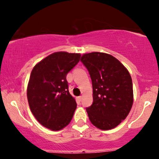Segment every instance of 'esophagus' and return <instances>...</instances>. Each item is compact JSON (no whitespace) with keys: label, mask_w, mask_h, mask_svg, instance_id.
<instances>
[{"label":"esophagus","mask_w":159,"mask_h":159,"mask_svg":"<svg viewBox=\"0 0 159 159\" xmlns=\"http://www.w3.org/2000/svg\"><path fill=\"white\" fill-rule=\"evenodd\" d=\"M82 96H79V97H78L77 98H78V100H79V101H81V100H82Z\"/></svg>","instance_id":"34e87169"}]
</instances>
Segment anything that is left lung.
Returning a JSON list of instances; mask_svg holds the SVG:
<instances>
[{
  "label": "left lung",
  "instance_id": "8db88e82",
  "mask_svg": "<svg viewBox=\"0 0 159 159\" xmlns=\"http://www.w3.org/2000/svg\"><path fill=\"white\" fill-rule=\"evenodd\" d=\"M80 61L92 80L93 101L86 108L90 121L103 130L116 127L126 119L133 103L129 71L119 60L107 53L84 54Z\"/></svg>",
  "mask_w": 159,
  "mask_h": 159
}]
</instances>
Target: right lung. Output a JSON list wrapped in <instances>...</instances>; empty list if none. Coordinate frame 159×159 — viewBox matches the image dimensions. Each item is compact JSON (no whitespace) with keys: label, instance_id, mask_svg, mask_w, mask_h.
Returning <instances> with one entry per match:
<instances>
[{"label":"right lung","instance_id":"obj_1","mask_svg":"<svg viewBox=\"0 0 159 159\" xmlns=\"http://www.w3.org/2000/svg\"><path fill=\"white\" fill-rule=\"evenodd\" d=\"M80 53L57 52L36 64L30 75L27 99L37 120L58 131L70 123L77 103L69 92L66 75L80 61Z\"/></svg>","mask_w":159,"mask_h":159}]
</instances>
